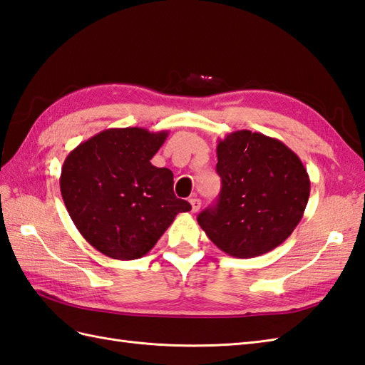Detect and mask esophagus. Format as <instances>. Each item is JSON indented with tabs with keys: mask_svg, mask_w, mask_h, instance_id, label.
<instances>
[{
	"mask_svg": "<svg viewBox=\"0 0 365 365\" xmlns=\"http://www.w3.org/2000/svg\"><path fill=\"white\" fill-rule=\"evenodd\" d=\"M190 203H191V211H192V213H196V211H199V208H200V200H199L197 197L190 199Z\"/></svg>",
	"mask_w": 365,
	"mask_h": 365,
	"instance_id": "34e87169",
	"label": "esophagus"
}]
</instances>
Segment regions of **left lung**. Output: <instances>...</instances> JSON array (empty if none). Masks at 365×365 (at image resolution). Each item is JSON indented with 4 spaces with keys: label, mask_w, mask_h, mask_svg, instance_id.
I'll list each match as a JSON object with an SVG mask.
<instances>
[{
    "label": "left lung",
    "mask_w": 365,
    "mask_h": 365,
    "mask_svg": "<svg viewBox=\"0 0 365 365\" xmlns=\"http://www.w3.org/2000/svg\"><path fill=\"white\" fill-rule=\"evenodd\" d=\"M221 192L197 222L211 242L235 258L259 257L289 238L309 199V175L277 138L236 130L219 140Z\"/></svg>",
    "instance_id": "8db88e82"
}]
</instances>
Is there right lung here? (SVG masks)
Instances as JSON below:
<instances>
[{
  "label": "right lung",
  "mask_w": 365,
  "mask_h": 365,
  "mask_svg": "<svg viewBox=\"0 0 365 365\" xmlns=\"http://www.w3.org/2000/svg\"><path fill=\"white\" fill-rule=\"evenodd\" d=\"M168 132L141 127L107 129L81 143L65 158L61 192L68 215L88 244L115 259H137L154 247L179 213L174 175L157 168Z\"/></svg>",
  "instance_id": "obj_1"
}]
</instances>
